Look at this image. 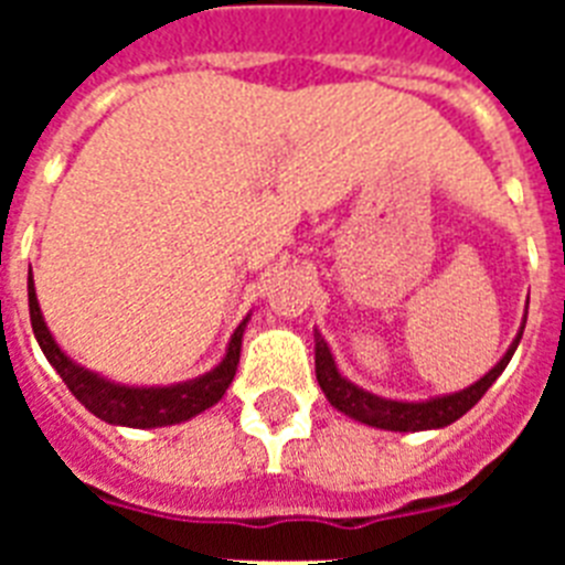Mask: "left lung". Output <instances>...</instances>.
I'll return each instance as SVG.
<instances>
[{"label":"left lung","instance_id":"8db88e82","mask_svg":"<svg viewBox=\"0 0 565 565\" xmlns=\"http://www.w3.org/2000/svg\"><path fill=\"white\" fill-rule=\"evenodd\" d=\"M527 319V313H525ZM522 331L525 326L519 328L516 340L510 343V349L504 352L495 366H492L481 381H475L472 386H466L460 393L439 395V398H428V402H395V398H381L375 393H366L352 381H345L337 370L334 358H331V349L322 337L317 334V381L322 386V393L337 411L352 416V419L363 422V425H372V428L384 430H430V428H446L451 422H457L466 411H472L475 404L481 402V395L495 384V377L504 372V366L510 363L513 352H516L519 340H522Z\"/></svg>","mask_w":565,"mask_h":565}]
</instances>
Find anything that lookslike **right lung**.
Instances as JSON below:
<instances>
[{"mask_svg": "<svg viewBox=\"0 0 565 565\" xmlns=\"http://www.w3.org/2000/svg\"><path fill=\"white\" fill-rule=\"evenodd\" d=\"M29 313L31 328L38 337L40 349L46 354V361L55 366V372L64 377V384L70 386V393L78 402L99 416L108 425H126V428H161V425H175V422L193 419L195 413L207 411L220 402L228 384L234 381L239 363V345H243V331H246L248 317L237 326V331L231 334L228 352L222 358L216 370L204 372V375L184 381V384L172 386H126L114 384L108 377H99L96 372L84 370L78 363H73L61 352V345L55 343V337L49 334L43 313H40L38 292H34V281L29 273Z\"/></svg>", "mask_w": 565, "mask_h": 565, "instance_id": "1", "label": "right lung"}]
</instances>
